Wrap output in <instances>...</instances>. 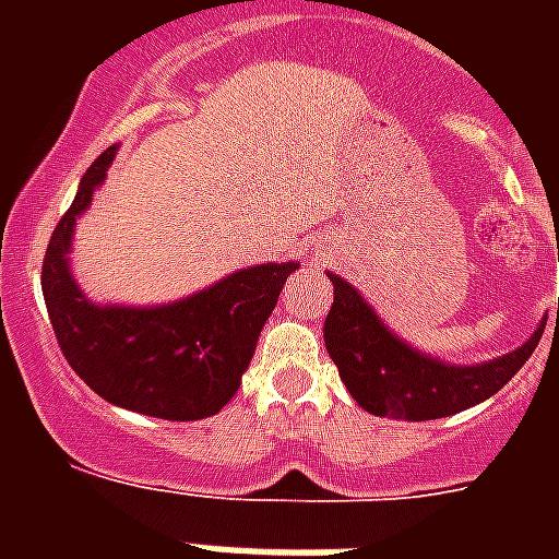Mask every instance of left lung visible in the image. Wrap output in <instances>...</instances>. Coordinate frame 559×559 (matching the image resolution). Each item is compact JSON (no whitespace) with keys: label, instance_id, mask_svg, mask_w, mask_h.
<instances>
[{"label":"left lung","instance_id":"left-lung-1","mask_svg":"<svg viewBox=\"0 0 559 559\" xmlns=\"http://www.w3.org/2000/svg\"><path fill=\"white\" fill-rule=\"evenodd\" d=\"M328 278L333 281V307L324 319L328 354L350 397L380 417L435 420L493 397L528 362L546 331L543 319L534 336L511 354L481 366H450L394 336L348 281L333 272H328Z\"/></svg>","mask_w":559,"mask_h":559}]
</instances>
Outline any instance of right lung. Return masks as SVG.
Masks as SVG:
<instances>
[{
    "label": "right lung",
    "mask_w": 559,
    "mask_h": 559,
    "mask_svg": "<svg viewBox=\"0 0 559 559\" xmlns=\"http://www.w3.org/2000/svg\"><path fill=\"white\" fill-rule=\"evenodd\" d=\"M116 147L83 174L72 209L57 223L43 258V298L66 362L109 403L162 417L200 420L235 397L261 328L298 263H261L231 272L162 307L95 305L69 270L74 223L107 177Z\"/></svg>",
    "instance_id": "right-lung-1"
}]
</instances>
